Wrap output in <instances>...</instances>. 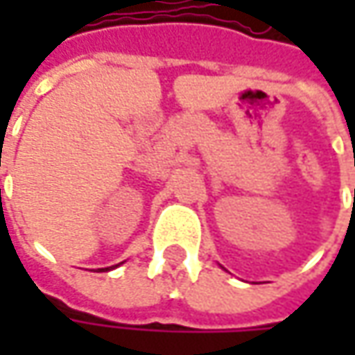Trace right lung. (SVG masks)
Listing matches in <instances>:
<instances>
[{
  "label": "right lung",
  "instance_id": "right-lung-1",
  "mask_svg": "<svg viewBox=\"0 0 355 355\" xmlns=\"http://www.w3.org/2000/svg\"><path fill=\"white\" fill-rule=\"evenodd\" d=\"M110 268H112V266H110ZM101 270H104V268H101Z\"/></svg>",
  "mask_w": 355,
  "mask_h": 355
}]
</instances>
